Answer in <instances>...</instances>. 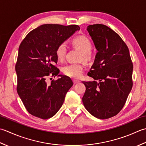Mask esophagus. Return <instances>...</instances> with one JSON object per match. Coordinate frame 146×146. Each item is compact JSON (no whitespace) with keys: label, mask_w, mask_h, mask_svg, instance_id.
Here are the masks:
<instances>
[{"label":"esophagus","mask_w":146,"mask_h":146,"mask_svg":"<svg viewBox=\"0 0 146 146\" xmlns=\"http://www.w3.org/2000/svg\"><path fill=\"white\" fill-rule=\"evenodd\" d=\"M73 82H74V84H77V83H79V82H80V81H78V80H76V79H74L73 80Z\"/></svg>","instance_id":"esophagus-1"}]
</instances>
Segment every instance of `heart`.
Instances as JSON below:
<instances>
[{
    "instance_id": "obj_1",
    "label": "heart",
    "mask_w": 146,
    "mask_h": 146,
    "mask_svg": "<svg viewBox=\"0 0 146 146\" xmlns=\"http://www.w3.org/2000/svg\"><path fill=\"white\" fill-rule=\"evenodd\" d=\"M73 44L76 48L82 52L80 59L85 62L90 61L93 54L91 52L92 49V43L90 40L85 36H79L73 40ZM67 52V45L65 42H62L58 44L55 50V54L59 60H64ZM84 65L82 64H70L65 65L62 69L65 76L74 79H79L84 72Z\"/></svg>"
}]
</instances>
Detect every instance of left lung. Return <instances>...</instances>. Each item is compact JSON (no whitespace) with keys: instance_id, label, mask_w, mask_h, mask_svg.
Masks as SVG:
<instances>
[{"instance_id":"1","label":"left lung","mask_w":146,"mask_h":146,"mask_svg":"<svg viewBox=\"0 0 146 146\" xmlns=\"http://www.w3.org/2000/svg\"><path fill=\"white\" fill-rule=\"evenodd\" d=\"M87 30L98 53L88 74L94 81H82L86 88L82 103L94 117L107 119L125 104L133 85V64L127 44L111 28L96 24Z\"/></svg>"}]
</instances>
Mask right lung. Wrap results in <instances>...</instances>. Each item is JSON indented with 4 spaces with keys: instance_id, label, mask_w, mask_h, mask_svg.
Instances as JSON below:
<instances>
[{
    "instance_id": "add662e5",
    "label": "right lung",
    "mask_w": 146,
    "mask_h": 146,
    "mask_svg": "<svg viewBox=\"0 0 146 146\" xmlns=\"http://www.w3.org/2000/svg\"><path fill=\"white\" fill-rule=\"evenodd\" d=\"M79 29L77 25L46 24L29 32L21 43L15 67L17 91L31 115L48 119L63 105L73 82L69 77L59 75L55 50L59 44ZM50 76L61 77L48 83Z\"/></svg>"
}]
</instances>
